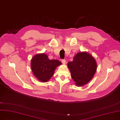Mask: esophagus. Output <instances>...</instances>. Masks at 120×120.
Returning a JSON list of instances; mask_svg holds the SVG:
<instances>
[{
    "instance_id": "1",
    "label": "esophagus",
    "mask_w": 120,
    "mask_h": 120,
    "mask_svg": "<svg viewBox=\"0 0 120 120\" xmlns=\"http://www.w3.org/2000/svg\"><path fill=\"white\" fill-rule=\"evenodd\" d=\"M66 60L65 59H62V63L63 64H65L66 63Z\"/></svg>"
}]
</instances>
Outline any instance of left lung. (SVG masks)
Returning a JSON list of instances; mask_svg holds the SVG:
<instances>
[{
  "label": "left lung",
  "instance_id": "obj_1",
  "mask_svg": "<svg viewBox=\"0 0 120 120\" xmlns=\"http://www.w3.org/2000/svg\"><path fill=\"white\" fill-rule=\"evenodd\" d=\"M67 65L73 80L79 86L87 83L92 79L97 68L94 58L86 52L77 53Z\"/></svg>",
  "mask_w": 120,
  "mask_h": 120
}]
</instances>
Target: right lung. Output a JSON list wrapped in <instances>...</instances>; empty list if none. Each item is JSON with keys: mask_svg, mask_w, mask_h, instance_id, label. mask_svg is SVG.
<instances>
[{"mask_svg": "<svg viewBox=\"0 0 120 120\" xmlns=\"http://www.w3.org/2000/svg\"><path fill=\"white\" fill-rule=\"evenodd\" d=\"M58 60H50L44 54L34 56L31 61V68L35 76L41 82H47L53 76L56 68L61 65Z\"/></svg>", "mask_w": 120, "mask_h": 120, "instance_id": "1", "label": "right lung"}]
</instances>
